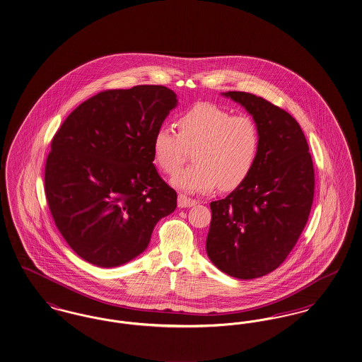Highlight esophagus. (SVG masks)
Returning a JSON list of instances; mask_svg holds the SVG:
<instances>
[{"label": "esophagus", "mask_w": 362, "mask_h": 362, "mask_svg": "<svg viewBox=\"0 0 362 362\" xmlns=\"http://www.w3.org/2000/svg\"><path fill=\"white\" fill-rule=\"evenodd\" d=\"M196 204H197L196 200L190 199V197L185 196V194H178V206L180 208H188V206Z\"/></svg>", "instance_id": "1"}]
</instances>
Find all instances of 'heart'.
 <instances>
[{"mask_svg": "<svg viewBox=\"0 0 362 362\" xmlns=\"http://www.w3.org/2000/svg\"><path fill=\"white\" fill-rule=\"evenodd\" d=\"M178 134L160 126L153 136V157L162 173L173 175L194 148L193 165L173 178L177 188L209 192L239 188L252 173L261 150V128L246 115L234 116L214 103H197L177 117Z\"/></svg>", "mask_w": 362, "mask_h": 362, "instance_id": "b5f03b06", "label": "heart"}]
</instances>
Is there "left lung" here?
<instances>
[{"label": "left lung", "mask_w": 362, "mask_h": 362, "mask_svg": "<svg viewBox=\"0 0 362 362\" xmlns=\"http://www.w3.org/2000/svg\"><path fill=\"white\" fill-rule=\"evenodd\" d=\"M226 95L252 113L261 150L250 177L209 204L206 252L221 272L250 280L280 267L299 240L314 202V163L299 123L286 110L246 92Z\"/></svg>", "instance_id": "obj_1"}]
</instances>
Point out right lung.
Wrapping results in <instances>:
<instances>
[{
    "label": "right lung",
    "instance_id": "obj_1",
    "mask_svg": "<svg viewBox=\"0 0 362 362\" xmlns=\"http://www.w3.org/2000/svg\"><path fill=\"white\" fill-rule=\"evenodd\" d=\"M162 85L108 89L73 110L51 141L48 208L69 246L101 267L123 265L148 245L177 193L153 163V136L173 110Z\"/></svg>",
    "mask_w": 362,
    "mask_h": 362
}]
</instances>
